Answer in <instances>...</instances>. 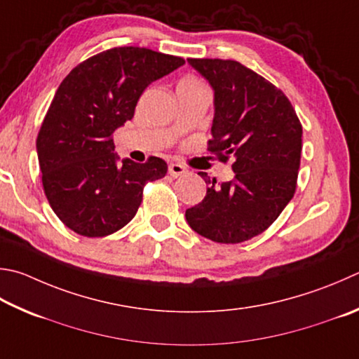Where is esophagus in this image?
I'll list each match as a JSON object with an SVG mask.
<instances>
[{"label":"esophagus","mask_w":359,"mask_h":359,"mask_svg":"<svg viewBox=\"0 0 359 359\" xmlns=\"http://www.w3.org/2000/svg\"><path fill=\"white\" fill-rule=\"evenodd\" d=\"M168 172H169V175H171V177L175 179V177H179V175L185 174L187 168L184 165H180V163H171V165H169V168H168Z\"/></svg>","instance_id":"1"}]
</instances>
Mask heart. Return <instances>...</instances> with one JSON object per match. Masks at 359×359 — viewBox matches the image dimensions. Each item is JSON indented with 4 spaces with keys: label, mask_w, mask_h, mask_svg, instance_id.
Returning <instances> with one entry per match:
<instances>
[{
    "label": "heart",
    "mask_w": 359,
    "mask_h": 359,
    "mask_svg": "<svg viewBox=\"0 0 359 359\" xmlns=\"http://www.w3.org/2000/svg\"><path fill=\"white\" fill-rule=\"evenodd\" d=\"M180 83H191V84H204V83H202L201 80H198V78H194V76H187V78H184V80H182Z\"/></svg>",
    "instance_id": "b5f03b06"
}]
</instances>
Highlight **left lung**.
<instances>
[{"mask_svg": "<svg viewBox=\"0 0 359 359\" xmlns=\"http://www.w3.org/2000/svg\"><path fill=\"white\" fill-rule=\"evenodd\" d=\"M215 90L212 140L207 151L233 158L236 175L208 184L205 198L188 208L193 231L218 243H242L275 223L297 190L303 128L281 89L232 60L190 57Z\"/></svg>", "mask_w": 359, "mask_h": 359, "instance_id": "obj_1", "label": "left lung"}]
</instances>
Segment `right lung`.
Wrapping results in <instances>:
<instances>
[{"label":"right lung","mask_w":359,"mask_h":359,"mask_svg":"<svg viewBox=\"0 0 359 359\" xmlns=\"http://www.w3.org/2000/svg\"><path fill=\"white\" fill-rule=\"evenodd\" d=\"M185 60L141 47H116L64 78L37 135L42 185L51 208L83 237H105L132 221L147 182L163 179L158 157L117 165L113 133L135 114L152 81Z\"/></svg>","instance_id":"obj_1"}]
</instances>
